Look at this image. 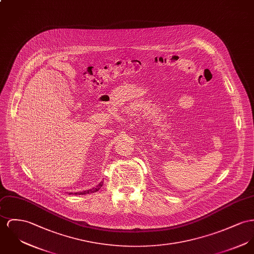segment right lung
<instances>
[{
    "label": "right lung",
    "instance_id": "1",
    "mask_svg": "<svg viewBox=\"0 0 254 254\" xmlns=\"http://www.w3.org/2000/svg\"><path fill=\"white\" fill-rule=\"evenodd\" d=\"M103 185V182L101 181L99 184H98L97 187L91 189V190H84V191H78V192H69V194H74V195H83V194H90V193H93V192H96L98 191V190H100V188L102 187Z\"/></svg>",
    "mask_w": 254,
    "mask_h": 254
}]
</instances>
